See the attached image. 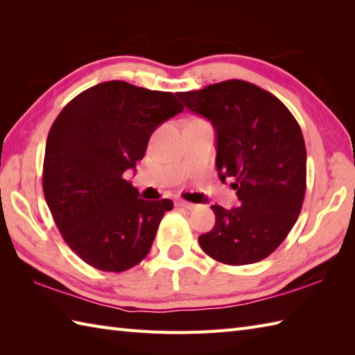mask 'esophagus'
I'll list each match as a JSON object with an SVG mask.
<instances>
[{
  "mask_svg": "<svg viewBox=\"0 0 355 355\" xmlns=\"http://www.w3.org/2000/svg\"><path fill=\"white\" fill-rule=\"evenodd\" d=\"M177 206L178 207H183V209H187V210H193L195 207H197V205H193V202H187L184 200L177 201Z\"/></svg>",
  "mask_w": 355,
  "mask_h": 355,
  "instance_id": "esophagus-1",
  "label": "esophagus"
}]
</instances>
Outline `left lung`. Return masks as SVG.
<instances>
[{"mask_svg": "<svg viewBox=\"0 0 355 355\" xmlns=\"http://www.w3.org/2000/svg\"><path fill=\"white\" fill-rule=\"evenodd\" d=\"M184 107L216 132L221 182L235 178L239 207L212 206L215 225L198 238L210 258L247 266L281 245L302 209L306 149L300 126L276 96L245 80L178 93Z\"/></svg>", "mask_w": 355, "mask_h": 355, "instance_id": "left-lung-1", "label": "left lung"}]
</instances>
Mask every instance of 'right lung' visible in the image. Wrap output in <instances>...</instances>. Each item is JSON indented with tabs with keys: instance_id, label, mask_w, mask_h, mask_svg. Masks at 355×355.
<instances>
[{
	"instance_id": "1",
	"label": "right lung",
	"mask_w": 355,
	"mask_h": 355,
	"mask_svg": "<svg viewBox=\"0 0 355 355\" xmlns=\"http://www.w3.org/2000/svg\"><path fill=\"white\" fill-rule=\"evenodd\" d=\"M182 111L172 93L110 80L78 94L51 125L44 197L64 241L88 266L119 273L149 253L173 202L139 198L123 172L135 169L150 134Z\"/></svg>"
}]
</instances>
